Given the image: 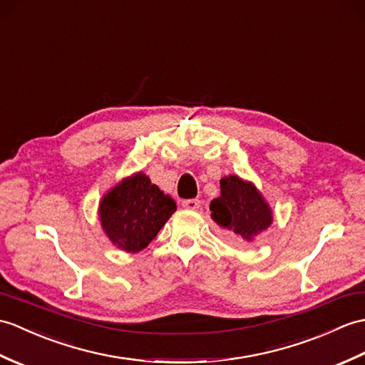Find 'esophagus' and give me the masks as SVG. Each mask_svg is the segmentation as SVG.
Segmentation results:
<instances>
[{
	"instance_id": "1",
	"label": "esophagus",
	"mask_w": 365,
	"mask_h": 365,
	"mask_svg": "<svg viewBox=\"0 0 365 365\" xmlns=\"http://www.w3.org/2000/svg\"><path fill=\"white\" fill-rule=\"evenodd\" d=\"M182 207L186 208V210H199L200 200H197V199H186V200H182Z\"/></svg>"
}]
</instances>
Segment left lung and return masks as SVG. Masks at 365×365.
<instances>
[{"label": "left lung", "instance_id": "1", "mask_svg": "<svg viewBox=\"0 0 365 365\" xmlns=\"http://www.w3.org/2000/svg\"><path fill=\"white\" fill-rule=\"evenodd\" d=\"M211 219L224 230L252 242L272 225L274 213L255 185L238 175L221 179V196L210 202Z\"/></svg>", "mask_w": 365, "mask_h": 365}]
</instances>
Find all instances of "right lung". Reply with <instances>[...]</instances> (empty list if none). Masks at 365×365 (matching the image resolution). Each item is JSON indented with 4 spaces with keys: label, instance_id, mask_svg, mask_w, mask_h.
<instances>
[{
    "label": "right lung",
    "instance_id": "add662e5",
    "mask_svg": "<svg viewBox=\"0 0 365 365\" xmlns=\"http://www.w3.org/2000/svg\"><path fill=\"white\" fill-rule=\"evenodd\" d=\"M177 205L143 173H135L108 190L99 202L98 215L104 233L127 253L148 247Z\"/></svg>",
    "mask_w": 365,
    "mask_h": 365
}]
</instances>
